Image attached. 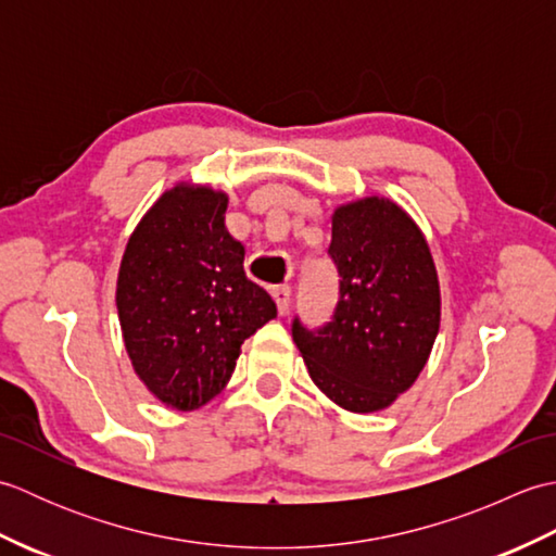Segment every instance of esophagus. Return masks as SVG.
Returning a JSON list of instances; mask_svg holds the SVG:
<instances>
[{
  "label": "esophagus",
  "instance_id": "34e87169",
  "mask_svg": "<svg viewBox=\"0 0 556 556\" xmlns=\"http://www.w3.org/2000/svg\"><path fill=\"white\" fill-rule=\"evenodd\" d=\"M269 293H271V299H275V303H277L279 315H285L287 308H289V301H291V287H287V285L271 287Z\"/></svg>",
  "mask_w": 556,
  "mask_h": 556
}]
</instances>
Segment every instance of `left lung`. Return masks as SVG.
Listing matches in <instances>:
<instances>
[{"instance_id": "obj_1", "label": "left lung", "mask_w": 556, "mask_h": 556, "mask_svg": "<svg viewBox=\"0 0 556 556\" xmlns=\"http://www.w3.org/2000/svg\"><path fill=\"white\" fill-rule=\"evenodd\" d=\"M329 255L339 269L332 323L293 341L311 380L337 406L375 413L408 392L428 363L442 320L440 277L428 239L382 195L337 205Z\"/></svg>"}]
</instances>
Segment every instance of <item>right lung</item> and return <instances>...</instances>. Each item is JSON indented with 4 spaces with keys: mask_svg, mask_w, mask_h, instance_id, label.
I'll use <instances>...</instances> for the list:
<instances>
[{
    "mask_svg": "<svg viewBox=\"0 0 556 556\" xmlns=\"http://www.w3.org/2000/svg\"><path fill=\"white\" fill-rule=\"evenodd\" d=\"M229 195L207 184L167 188L136 224L116 277V313L134 372L172 410L215 399L241 344L277 317L245 277L243 245L224 215Z\"/></svg>",
    "mask_w": 556,
    "mask_h": 556,
    "instance_id": "obj_1",
    "label": "right lung"
}]
</instances>
